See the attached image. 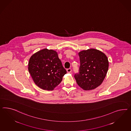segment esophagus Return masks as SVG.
Listing matches in <instances>:
<instances>
[{"mask_svg": "<svg viewBox=\"0 0 131 131\" xmlns=\"http://www.w3.org/2000/svg\"><path fill=\"white\" fill-rule=\"evenodd\" d=\"M67 71L68 73H70V72H71V68H68V69H67Z\"/></svg>", "mask_w": 131, "mask_h": 131, "instance_id": "1", "label": "esophagus"}]
</instances>
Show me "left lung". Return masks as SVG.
<instances>
[{"label":"left lung","instance_id":"1","mask_svg":"<svg viewBox=\"0 0 131 131\" xmlns=\"http://www.w3.org/2000/svg\"><path fill=\"white\" fill-rule=\"evenodd\" d=\"M80 66L74 75L77 83L84 90H91L102 84L106 76L109 62L105 54L91 49L79 53Z\"/></svg>","mask_w":131,"mask_h":131}]
</instances>
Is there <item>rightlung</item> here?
I'll list each match as a JSON object with an SVG mask.
<instances>
[{"instance_id":"obj_1","label":"right lung","mask_w":131,"mask_h":131,"mask_svg":"<svg viewBox=\"0 0 131 131\" xmlns=\"http://www.w3.org/2000/svg\"><path fill=\"white\" fill-rule=\"evenodd\" d=\"M28 70L33 81L40 88L53 90L62 81L67 71L56 51L45 49L30 57Z\"/></svg>"}]
</instances>
